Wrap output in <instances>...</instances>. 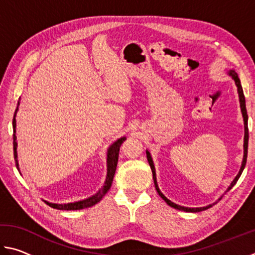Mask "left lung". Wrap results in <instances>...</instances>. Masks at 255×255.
Instances as JSON below:
<instances>
[{"mask_svg":"<svg viewBox=\"0 0 255 255\" xmlns=\"http://www.w3.org/2000/svg\"><path fill=\"white\" fill-rule=\"evenodd\" d=\"M227 74L230 75L233 80L235 82V85L237 88V93H239V100H240V107H241V111H242V116H243V122H244V156H243V161H242V165H241V169L239 171V173L235 176V179L232 181V183L230 184V187L227 188L226 192L230 191V190L234 187L236 184L237 180L240 179V176L242 174V172H243L244 167H245V164H247V158H248V145H249V128H248V112H247V106H245V97H244V93H243V89H242V84H241V81L239 79V76H237V73L234 70H230L227 71ZM146 155H147V161L149 163V166L150 169H152V173H153V179H154V184H155V189H156V191L159 196H161L162 199L166 202L167 205L170 207H173V208L178 209V210H182V211H187V213H199V211L202 210H206L210 208L211 206L215 205L216 202H218L219 200L222 199L223 196L221 198H218V200L214 202V204H210L206 207H197V208H190V207H183V206H180V205H176L174 202H172L171 200L167 199V198L163 195L161 192V190H159L158 185H157V180H156V172H155V166H154V163H153V158L150 156V153L148 150H146Z\"/></svg>","mask_w":255,"mask_h":255,"instance_id":"1","label":"left lung"}]
</instances>
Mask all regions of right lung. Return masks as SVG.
<instances>
[{
	"label": "right lung",
	"mask_w": 255,
	"mask_h": 255,
	"mask_svg": "<svg viewBox=\"0 0 255 255\" xmlns=\"http://www.w3.org/2000/svg\"><path fill=\"white\" fill-rule=\"evenodd\" d=\"M19 105H20V102L18 101V107H16V109L14 111L13 122H12V126H13V152H14V159H15V164H16V169L18 170H19V162H18V152H16V146H18V143H16V136H15V128H16L15 117H16V114H18V110H19ZM125 140H126V137L119 138V139L116 140L115 143L110 146L109 149H108L107 180H106L105 185H103V188L99 190L96 195L86 198V199H84V200L68 202V204H54V202H49V201L45 200L46 204L49 205L50 207H53V208H55V209H59V210H80V209L89 208V207H92L96 204H98V202L106 196V193L109 191V189L111 188L112 181H114V176L116 173V169H117L119 149H120V146H122V144Z\"/></svg>",
	"instance_id": "1"
}]
</instances>
